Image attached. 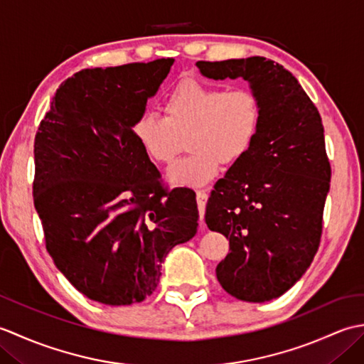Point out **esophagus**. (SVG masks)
Returning a JSON list of instances; mask_svg holds the SVG:
<instances>
[{"instance_id": "34e87169", "label": "esophagus", "mask_w": 364, "mask_h": 364, "mask_svg": "<svg viewBox=\"0 0 364 364\" xmlns=\"http://www.w3.org/2000/svg\"><path fill=\"white\" fill-rule=\"evenodd\" d=\"M206 200H208V191L206 189L197 191V205H198V213H200V223H203Z\"/></svg>"}]
</instances>
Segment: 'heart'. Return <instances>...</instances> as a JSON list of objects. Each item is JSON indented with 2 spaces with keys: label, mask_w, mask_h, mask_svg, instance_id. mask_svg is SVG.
<instances>
[{
  "label": "heart",
  "mask_w": 364,
  "mask_h": 364,
  "mask_svg": "<svg viewBox=\"0 0 364 364\" xmlns=\"http://www.w3.org/2000/svg\"><path fill=\"white\" fill-rule=\"evenodd\" d=\"M164 119L144 112L133 122L131 134L154 164L168 166L188 142L191 154L168 170L175 186H202L235 166L253 149L261 128L259 97L249 87L223 89L194 78L183 80L168 92Z\"/></svg>",
  "instance_id": "1"
}]
</instances>
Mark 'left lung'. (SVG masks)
I'll list each match as a JSON object with an SVG mask.
<instances>
[{
	"mask_svg": "<svg viewBox=\"0 0 364 364\" xmlns=\"http://www.w3.org/2000/svg\"><path fill=\"white\" fill-rule=\"evenodd\" d=\"M206 78L250 82L262 119L253 149L215 183L205 222L230 241L215 267L220 286L244 301L280 297L319 249L331 167L318 107L291 72L253 56L198 60Z\"/></svg>",
	"mask_w": 364,
	"mask_h": 364,
	"instance_id": "1",
	"label": "left lung"
}]
</instances>
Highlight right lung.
Here are the masks:
<instances>
[{"label":"right lung","mask_w":364,"mask_h":364,"mask_svg":"<svg viewBox=\"0 0 364 364\" xmlns=\"http://www.w3.org/2000/svg\"><path fill=\"white\" fill-rule=\"evenodd\" d=\"M175 59L84 68L53 97L34 141V206L54 264L84 296L131 305L197 233L196 192L167 189L131 134Z\"/></svg>","instance_id":"1"}]
</instances>
